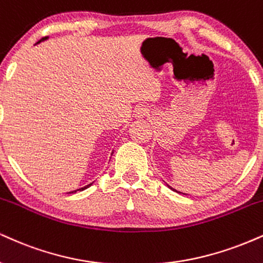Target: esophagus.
I'll return each instance as SVG.
<instances>
[{
    "label": "esophagus",
    "instance_id": "34e87169",
    "mask_svg": "<svg viewBox=\"0 0 263 263\" xmlns=\"http://www.w3.org/2000/svg\"><path fill=\"white\" fill-rule=\"evenodd\" d=\"M148 114H149V109H148V107L144 106V105L138 106L137 109L135 110V116H136V118H138V119L144 118V116H147Z\"/></svg>",
    "mask_w": 263,
    "mask_h": 263
}]
</instances>
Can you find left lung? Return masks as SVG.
Listing matches in <instances>:
<instances>
[{
	"label": "left lung",
	"instance_id": "8db88e82",
	"mask_svg": "<svg viewBox=\"0 0 263 263\" xmlns=\"http://www.w3.org/2000/svg\"><path fill=\"white\" fill-rule=\"evenodd\" d=\"M170 189H172V187H170ZM172 190H174V189H172ZM174 191H175V190H174Z\"/></svg>",
	"mask_w": 263,
	"mask_h": 263
}]
</instances>
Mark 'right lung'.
<instances>
[{
  "label": "right lung",
  "mask_w": 263,
  "mask_h": 263,
  "mask_svg": "<svg viewBox=\"0 0 263 263\" xmlns=\"http://www.w3.org/2000/svg\"><path fill=\"white\" fill-rule=\"evenodd\" d=\"M45 39H47V36H45V37H43V39L41 40H39L37 41V43H40V41H43V40H45ZM91 185V183H89V185H87V186H84V187H82V189H80V191H83V190H85V189H88L89 187V186ZM73 192H77V190H76V191H72V192H69V194H73Z\"/></svg>",
  "instance_id": "obj_1"
}]
</instances>
